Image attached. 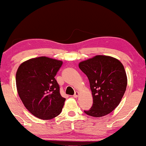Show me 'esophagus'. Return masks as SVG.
<instances>
[{
    "label": "esophagus",
    "instance_id": "obj_1",
    "mask_svg": "<svg viewBox=\"0 0 146 146\" xmlns=\"http://www.w3.org/2000/svg\"><path fill=\"white\" fill-rule=\"evenodd\" d=\"M78 95H79V92H78V91H76L74 94V95H73V97L74 98H77L78 96Z\"/></svg>",
    "mask_w": 146,
    "mask_h": 146
}]
</instances>
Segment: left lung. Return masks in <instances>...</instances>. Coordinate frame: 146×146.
<instances>
[{
	"label": "left lung",
	"mask_w": 146,
	"mask_h": 146,
	"mask_svg": "<svg viewBox=\"0 0 146 146\" xmlns=\"http://www.w3.org/2000/svg\"><path fill=\"white\" fill-rule=\"evenodd\" d=\"M79 68L88 77L93 104L86 115L101 117L109 114L121 101L127 78L124 66L111 56H96L79 63Z\"/></svg>",
	"instance_id": "obj_1"
}]
</instances>
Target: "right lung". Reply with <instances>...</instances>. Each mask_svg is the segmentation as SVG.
Masks as SVG:
<instances>
[{"label":"right lung","instance_id":"1","mask_svg":"<svg viewBox=\"0 0 146 146\" xmlns=\"http://www.w3.org/2000/svg\"><path fill=\"white\" fill-rule=\"evenodd\" d=\"M62 65L60 60L39 57L24 62L16 73L19 96L26 109L43 120L62 112L66 98L60 93L55 76Z\"/></svg>","mask_w":146,"mask_h":146}]
</instances>
